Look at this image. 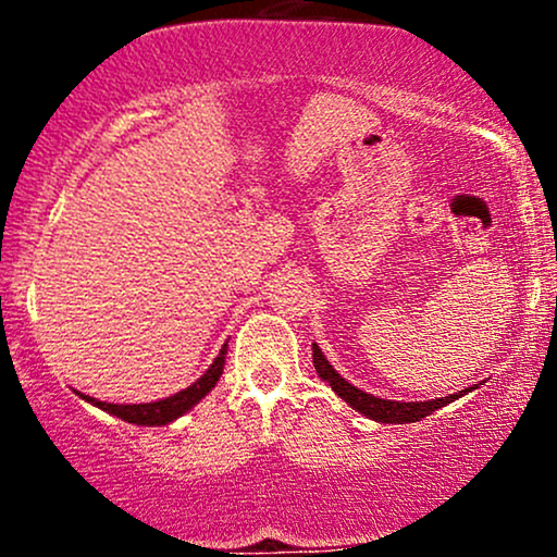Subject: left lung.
<instances>
[{
    "label": "left lung",
    "mask_w": 557,
    "mask_h": 557,
    "mask_svg": "<svg viewBox=\"0 0 557 557\" xmlns=\"http://www.w3.org/2000/svg\"><path fill=\"white\" fill-rule=\"evenodd\" d=\"M311 356H314V369L317 374L322 376L327 385L335 389V395H341V398L348 403L354 411L363 413L367 419L372 421H382V424H411V421H421L424 417H430L432 411H437V408L447 406V403L458 400L461 395L471 393L474 387H466V389H458V393L447 395V398H434V400H417V403H403V400H385V398H376V395H369L359 389L356 385H350L348 380H343L341 374L332 369V363L327 361V356L322 354V348H319L317 343H311Z\"/></svg>",
    "instance_id": "obj_1"
}]
</instances>
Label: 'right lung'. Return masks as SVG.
<instances>
[{
	"mask_svg": "<svg viewBox=\"0 0 557 557\" xmlns=\"http://www.w3.org/2000/svg\"><path fill=\"white\" fill-rule=\"evenodd\" d=\"M225 356H227V343L222 345L220 356L212 361V367L207 369L194 385H188L181 393L170 395V398H162V400H151V403H107V400H96L91 395H83L78 393L83 400L91 403V406L101 408V411L112 413V417L127 421V424H138V426H164L170 424V421L181 419L185 411H190V408L196 406L198 400L207 398L209 393H212V387L220 382L222 376V369H225Z\"/></svg>",
	"mask_w": 557,
	"mask_h": 557,
	"instance_id": "obj_1",
	"label": "right lung"
}]
</instances>
